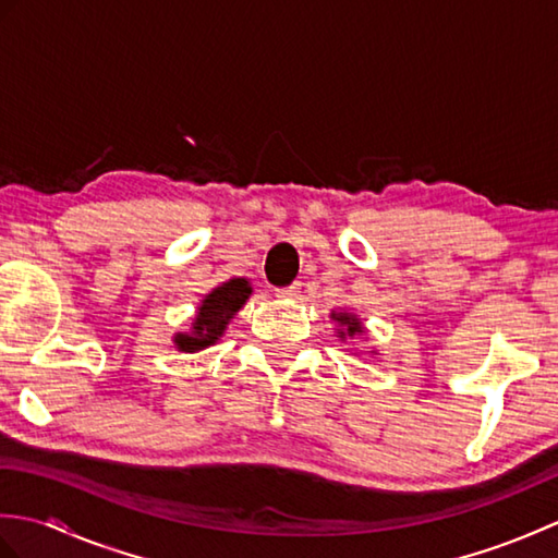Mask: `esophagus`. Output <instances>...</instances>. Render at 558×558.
Here are the masks:
<instances>
[{"label": "esophagus", "mask_w": 558, "mask_h": 558, "mask_svg": "<svg viewBox=\"0 0 558 558\" xmlns=\"http://www.w3.org/2000/svg\"><path fill=\"white\" fill-rule=\"evenodd\" d=\"M278 298L280 300H298L300 298V288H282V290H278Z\"/></svg>", "instance_id": "obj_1"}]
</instances>
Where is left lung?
<instances>
[{"label":"left lung","mask_w":558,"mask_h":558,"mask_svg":"<svg viewBox=\"0 0 558 558\" xmlns=\"http://www.w3.org/2000/svg\"><path fill=\"white\" fill-rule=\"evenodd\" d=\"M330 322L336 324V336L345 342L348 338H362L366 336V328H364V322L362 318L354 314V312H348V310H340V312H330ZM372 354H376V350H369ZM357 354V352H354Z\"/></svg>","instance_id":"1"}]
</instances>
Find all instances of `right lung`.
Instances as JSON below:
<instances>
[{"mask_svg":"<svg viewBox=\"0 0 558 558\" xmlns=\"http://www.w3.org/2000/svg\"><path fill=\"white\" fill-rule=\"evenodd\" d=\"M252 282L248 278H230L213 288L204 300L198 302L192 328L180 330L172 336L174 348L180 352H201L225 336L234 314L242 310L252 298Z\"/></svg>","mask_w":558,"mask_h":558,"instance_id":"1","label":"right lung"}]
</instances>
